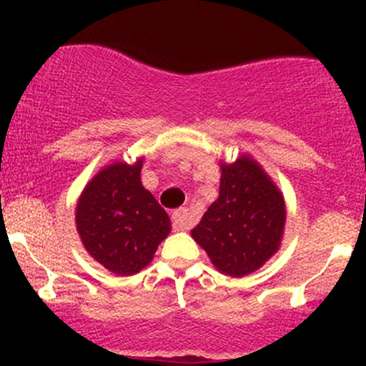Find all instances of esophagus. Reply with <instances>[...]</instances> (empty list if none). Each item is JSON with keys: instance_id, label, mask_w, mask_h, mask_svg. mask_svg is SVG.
<instances>
[{"instance_id": "34e87169", "label": "esophagus", "mask_w": 366, "mask_h": 366, "mask_svg": "<svg viewBox=\"0 0 366 366\" xmlns=\"http://www.w3.org/2000/svg\"><path fill=\"white\" fill-rule=\"evenodd\" d=\"M191 213H189L187 208L175 209L174 215H172V224H174L175 230H186L191 225Z\"/></svg>"}]
</instances>
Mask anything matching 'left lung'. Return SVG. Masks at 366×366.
I'll return each instance as SVG.
<instances>
[{"mask_svg":"<svg viewBox=\"0 0 366 366\" xmlns=\"http://www.w3.org/2000/svg\"><path fill=\"white\" fill-rule=\"evenodd\" d=\"M284 224L280 191L258 163L241 157L222 165L218 199L191 234L222 274L242 277L279 249Z\"/></svg>","mask_w":366,"mask_h":366,"instance_id":"obj_1","label":"left lung"}]
</instances>
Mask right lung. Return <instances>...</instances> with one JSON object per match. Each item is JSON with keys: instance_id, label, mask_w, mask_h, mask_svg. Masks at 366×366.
I'll list each match as a JSON object with an SVG mask.
<instances>
[{"instance_id": "1", "label": "right lung", "mask_w": 366, "mask_h": 366, "mask_svg": "<svg viewBox=\"0 0 366 366\" xmlns=\"http://www.w3.org/2000/svg\"><path fill=\"white\" fill-rule=\"evenodd\" d=\"M136 165L113 163L84 189L75 224L82 244L96 262L117 275H132L153 259L170 232V218L141 184Z\"/></svg>"}]
</instances>
